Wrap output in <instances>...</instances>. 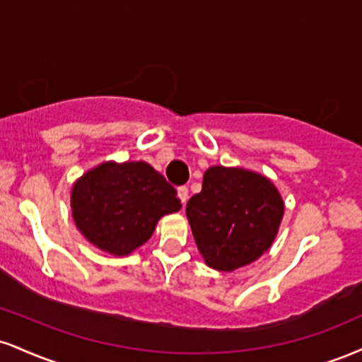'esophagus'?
I'll return each mask as SVG.
<instances>
[{
    "label": "esophagus",
    "instance_id": "1",
    "mask_svg": "<svg viewBox=\"0 0 362 362\" xmlns=\"http://www.w3.org/2000/svg\"><path fill=\"white\" fill-rule=\"evenodd\" d=\"M177 192H178V197H180V200H182V204L185 206V202L189 200V189H187L185 185H182V187H178Z\"/></svg>",
    "mask_w": 362,
    "mask_h": 362
}]
</instances>
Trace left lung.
<instances>
[{"label": "left lung", "instance_id": "left-lung-1", "mask_svg": "<svg viewBox=\"0 0 362 362\" xmlns=\"http://www.w3.org/2000/svg\"><path fill=\"white\" fill-rule=\"evenodd\" d=\"M283 199L267 177L211 167L202 190L187 202V219L207 267L234 272L268 251L280 228Z\"/></svg>", "mask_w": 362, "mask_h": 362}]
</instances>
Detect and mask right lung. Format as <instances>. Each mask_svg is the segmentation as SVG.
I'll list each match as a JSON object with an SVG mask.
<instances>
[{"instance_id": "add662e5", "label": "right lung", "mask_w": 362, "mask_h": 362, "mask_svg": "<svg viewBox=\"0 0 362 362\" xmlns=\"http://www.w3.org/2000/svg\"><path fill=\"white\" fill-rule=\"evenodd\" d=\"M72 217L87 241L126 256L151 238L160 217L180 211L177 190L145 162H106L72 187Z\"/></svg>"}]
</instances>
